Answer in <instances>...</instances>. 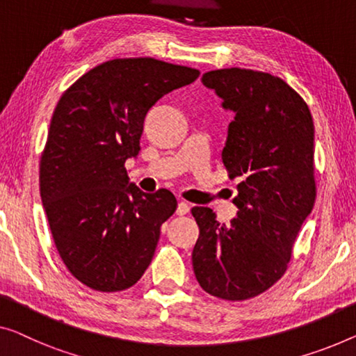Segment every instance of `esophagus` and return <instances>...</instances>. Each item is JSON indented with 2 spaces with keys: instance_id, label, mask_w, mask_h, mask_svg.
I'll list each match as a JSON object with an SVG mask.
<instances>
[{
  "instance_id": "esophagus-1",
  "label": "esophagus",
  "mask_w": 356,
  "mask_h": 356,
  "mask_svg": "<svg viewBox=\"0 0 356 356\" xmlns=\"http://www.w3.org/2000/svg\"><path fill=\"white\" fill-rule=\"evenodd\" d=\"M188 211H190V204H188V203H185V201H180V203L177 204V209H176L177 216H185V214H188Z\"/></svg>"
}]
</instances>
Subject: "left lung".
<instances>
[{
	"label": "left lung",
	"mask_w": 356,
	"mask_h": 356,
	"mask_svg": "<svg viewBox=\"0 0 356 356\" xmlns=\"http://www.w3.org/2000/svg\"><path fill=\"white\" fill-rule=\"evenodd\" d=\"M201 81L222 99V108L235 113L222 161L240 184L229 225L209 208L192 209L200 227L193 272L208 294L245 300L283 277L314 209V118L304 99L270 73L224 68L204 73Z\"/></svg>",
	"instance_id": "8db88e82"
}]
</instances>
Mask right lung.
<instances>
[{
	"mask_svg": "<svg viewBox=\"0 0 356 356\" xmlns=\"http://www.w3.org/2000/svg\"><path fill=\"white\" fill-rule=\"evenodd\" d=\"M195 68L139 57L94 67L62 95L40 163L42 208L68 272L88 288H131L150 265L177 200L129 182L144 120L163 95L193 83Z\"/></svg>",
	"mask_w": 356,
	"mask_h": 356,
	"instance_id": "right-lung-1",
	"label": "right lung"
}]
</instances>
